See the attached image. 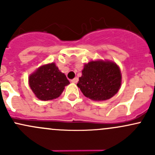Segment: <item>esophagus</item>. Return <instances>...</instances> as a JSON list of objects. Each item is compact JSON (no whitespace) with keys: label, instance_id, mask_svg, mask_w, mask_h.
Here are the masks:
<instances>
[{"label":"esophagus","instance_id":"34e87169","mask_svg":"<svg viewBox=\"0 0 155 155\" xmlns=\"http://www.w3.org/2000/svg\"><path fill=\"white\" fill-rule=\"evenodd\" d=\"M78 81H79V79H78L77 77H76V78H74V79H72L71 82H73V83H77Z\"/></svg>","mask_w":155,"mask_h":155}]
</instances>
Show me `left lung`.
<instances>
[{
	"label": "left lung",
	"mask_w": 155,
	"mask_h": 155,
	"mask_svg": "<svg viewBox=\"0 0 155 155\" xmlns=\"http://www.w3.org/2000/svg\"><path fill=\"white\" fill-rule=\"evenodd\" d=\"M119 67L109 61H91L84 65L77 86L89 99L102 101L110 99L120 89Z\"/></svg>",
	"instance_id": "1"
}]
</instances>
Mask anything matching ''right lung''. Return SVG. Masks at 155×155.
I'll use <instances>...</instances> for the list:
<instances>
[{
  "instance_id": "1",
  "label": "right lung",
  "mask_w": 155,
  "mask_h": 155,
  "mask_svg": "<svg viewBox=\"0 0 155 155\" xmlns=\"http://www.w3.org/2000/svg\"><path fill=\"white\" fill-rule=\"evenodd\" d=\"M28 82L35 96L41 101L56 99L70 84L64 73L58 70L54 63L40 67L30 75Z\"/></svg>"
}]
</instances>
